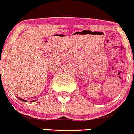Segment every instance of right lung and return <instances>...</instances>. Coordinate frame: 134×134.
I'll use <instances>...</instances> for the list:
<instances>
[{
  "mask_svg": "<svg viewBox=\"0 0 134 134\" xmlns=\"http://www.w3.org/2000/svg\"><path fill=\"white\" fill-rule=\"evenodd\" d=\"M19 98V99L20 100L24 101V102H27V101H26V100H24V99H22V98ZM34 101H35V100H34ZM32 102H33V101H32Z\"/></svg>",
  "mask_w": 134,
  "mask_h": 134,
  "instance_id": "right-lung-1",
  "label": "right lung"
}]
</instances>
